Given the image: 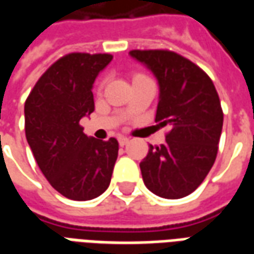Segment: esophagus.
<instances>
[{"label":"esophagus","mask_w":254,"mask_h":254,"mask_svg":"<svg viewBox=\"0 0 254 254\" xmlns=\"http://www.w3.org/2000/svg\"><path fill=\"white\" fill-rule=\"evenodd\" d=\"M118 143H120L121 147H124V145H127V144L129 143V138L125 137V136H120V137H118Z\"/></svg>","instance_id":"esophagus-1"}]
</instances>
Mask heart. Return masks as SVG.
<instances>
[{"label": "heart", "mask_w": 254, "mask_h": 254, "mask_svg": "<svg viewBox=\"0 0 254 254\" xmlns=\"http://www.w3.org/2000/svg\"><path fill=\"white\" fill-rule=\"evenodd\" d=\"M136 76H145V74H143V73H137ZM136 76H134V77H136Z\"/></svg>", "instance_id": "1"}]
</instances>
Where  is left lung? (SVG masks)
I'll return each instance as SVG.
<instances>
[{
  "label": "left lung",
  "instance_id": "1",
  "mask_svg": "<svg viewBox=\"0 0 254 254\" xmlns=\"http://www.w3.org/2000/svg\"><path fill=\"white\" fill-rule=\"evenodd\" d=\"M159 83L155 122L169 127L166 143L149 145L140 163L145 187L163 198H181L200 187L215 163L223 110L212 80L170 50H132Z\"/></svg>",
  "mask_w": 254,
  "mask_h": 254
}]
</instances>
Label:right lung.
Listing matches in <instances>:
<instances>
[{
    "label": "right lung",
    "instance_id": "1",
    "mask_svg": "<svg viewBox=\"0 0 254 254\" xmlns=\"http://www.w3.org/2000/svg\"><path fill=\"white\" fill-rule=\"evenodd\" d=\"M111 54L70 53L43 73L24 105L25 137L36 163L58 193L85 201L109 188L118 141L89 138L80 120L95 109L92 84Z\"/></svg>",
    "mask_w": 254,
    "mask_h": 254
}]
</instances>
